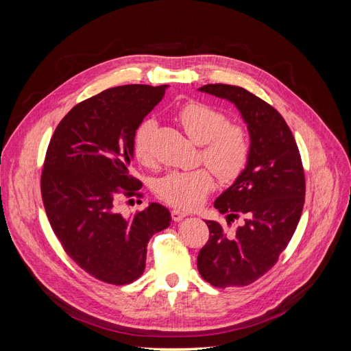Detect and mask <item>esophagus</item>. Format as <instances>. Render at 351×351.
<instances>
[{"mask_svg":"<svg viewBox=\"0 0 351 351\" xmlns=\"http://www.w3.org/2000/svg\"><path fill=\"white\" fill-rule=\"evenodd\" d=\"M171 217H173V219L174 221H183L186 217H189V214H186V212H183V210H180V209H173L171 210Z\"/></svg>","mask_w":351,"mask_h":351,"instance_id":"obj_1","label":"esophagus"}]
</instances>
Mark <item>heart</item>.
<instances>
[{
    "label": "heart",
    "mask_w": 351,
    "mask_h": 351,
    "mask_svg": "<svg viewBox=\"0 0 351 351\" xmlns=\"http://www.w3.org/2000/svg\"><path fill=\"white\" fill-rule=\"evenodd\" d=\"M178 120L187 136L197 145H205L202 158L222 182L237 178L247 164L250 145L241 127L228 124L227 117L202 102H189L178 111ZM155 121L146 120L137 129L134 154L141 162H151V139ZM214 187L208 169L171 171L156 183V195L177 208L193 209L204 202Z\"/></svg>",
    "instance_id": "obj_1"
}]
</instances>
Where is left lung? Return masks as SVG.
<instances>
[{
    "instance_id": "obj_1",
    "label": "left lung",
    "mask_w": 351,
    "mask_h": 351,
    "mask_svg": "<svg viewBox=\"0 0 351 351\" xmlns=\"http://www.w3.org/2000/svg\"><path fill=\"white\" fill-rule=\"evenodd\" d=\"M231 102L247 125L250 151L241 174L214 206L236 231L206 221L209 240L200 249L202 278L219 289L241 287L268 272L290 243L304 205V173L291 130L281 114L249 90L232 84L197 89Z\"/></svg>"
}]
</instances>
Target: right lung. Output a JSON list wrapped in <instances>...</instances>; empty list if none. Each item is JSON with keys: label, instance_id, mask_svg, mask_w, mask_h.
<instances>
[{"label": "right lung", "instance_id": "1", "mask_svg": "<svg viewBox=\"0 0 351 351\" xmlns=\"http://www.w3.org/2000/svg\"><path fill=\"white\" fill-rule=\"evenodd\" d=\"M168 84H125L77 104L49 142L40 190L51 227L69 256L92 277L123 285L141 277L147 243L171 224L169 210L151 202L124 217L117 210L141 183L132 176L134 137Z\"/></svg>", "mask_w": 351, "mask_h": 351}]
</instances>
